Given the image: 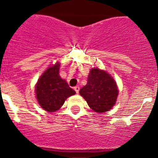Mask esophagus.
I'll use <instances>...</instances> for the list:
<instances>
[{
	"label": "esophagus",
	"mask_w": 158,
	"mask_h": 158,
	"mask_svg": "<svg viewBox=\"0 0 158 158\" xmlns=\"http://www.w3.org/2000/svg\"><path fill=\"white\" fill-rule=\"evenodd\" d=\"M74 90L77 93H79V90H80V87H79V86H75Z\"/></svg>",
	"instance_id": "34e87169"
}]
</instances>
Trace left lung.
<instances>
[{"label": "left lung", "instance_id": "1", "mask_svg": "<svg viewBox=\"0 0 158 158\" xmlns=\"http://www.w3.org/2000/svg\"><path fill=\"white\" fill-rule=\"evenodd\" d=\"M79 93L95 112L104 113L115 105L118 90L111 75L106 71L93 68L89 73L86 85Z\"/></svg>", "mask_w": 158, "mask_h": 158}]
</instances>
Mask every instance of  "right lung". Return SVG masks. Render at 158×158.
<instances>
[{
	"instance_id": "1",
	"label": "right lung",
	"mask_w": 158,
	"mask_h": 158,
	"mask_svg": "<svg viewBox=\"0 0 158 158\" xmlns=\"http://www.w3.org/2000/svg\"><path fill=\"white\" fill-rule=\"evenodd\" d=\"M59 62L49 67L38 80L35 89L40 105L49 112L58 111L68 97L76 93L59 76Z\"/></svg>"
}]
</instances>
